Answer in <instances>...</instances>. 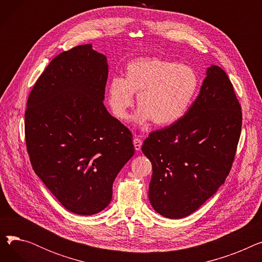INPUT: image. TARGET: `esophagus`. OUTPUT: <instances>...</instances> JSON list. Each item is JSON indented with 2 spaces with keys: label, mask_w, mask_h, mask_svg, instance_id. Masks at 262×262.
I'll use <instances>...</instances> for the list:
<instances>
[{
  "label": "esophagus",
  "mask_w": 262,
  "mask_h": 262,
  "mask_svg": "<svg viewBox=\"0 0 262 262\" xmlns=\"http://www.w3.org/2000/svg\"><path fill=\"white\" fill-rule=\"evenodd\" d=\"M134 146H135V149L136 150H140L141 149V145H142V141L139 139V138H135L134 141Z\"/></svg>",
  "instance_id": "esophagus-1"
}]
</instances>
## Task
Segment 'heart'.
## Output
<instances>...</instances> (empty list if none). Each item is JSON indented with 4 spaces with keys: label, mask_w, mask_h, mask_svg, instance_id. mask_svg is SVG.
Masks as SVG:
<instances>
[{
    "label": "heart",
    "mask_w": 262,
    "mask_h": 262,
    "mask_svg": "<svg viewBox=\"0 0 262 262\" xmlns=\"http://www.w3.org/2000/svg\"><path fill=\"white\" fill-rule=\"evenodd\" d=\"M199 87V74L191 66L156 57L135 59L126 64L124 78L110 79L108 104L117 119L126 121L137 94L136 122L169 126L186 116Z\"/></svg>",
    "instance_id": "1"
}]
</instances>
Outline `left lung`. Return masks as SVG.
I'll use <instances>...</instances> for the list:
<instances>
[{
    "instance_id": "obj_1",
    "label": "left lung",
    "mask_w": 262,
    "mask_h": 262,
    "mask_svg": "<svg viewBox=\"0 0 262 262\" xmlns=\"http://www.w3.org/2000/svg\"><path fill=\"white\" fill-rule=\"evenodd\" d=\"M241 126L232 84L212 64L186 116L143 142L142 152L152 162L148 199L155 211L181 219L211 198L229 174Z\"/></svg>"
}]
</instances>
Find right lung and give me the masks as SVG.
<instances>
[{
  "mask_svg": "<svg viewBox=\"0 0 262 262\" xmlns=\"http://www.w3.org/2000/svg\"><path fill=\"white\" fill-rule=\"evenodd\" d=\"M107 77L105 55L77 46L49 63L25 110L35 173L67 210L80 215L107 207L114 181L135 153L132 133L103 104Z\"/></svg>",
  "mask_w": 262,
  "mask_h": 262,
  "instance_id": "obj_1",
  "label": "right lung"
}]
</instances>
